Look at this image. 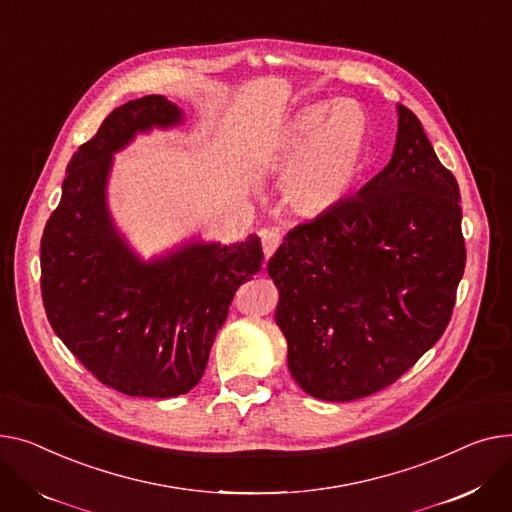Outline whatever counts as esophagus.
Listing matches in <instances>:
<instances>
[{"mask_svg": "<svg viewBox=\"0 0 512 512\" xmlns=\"http://www.w3.org/2000/svg\"><path fill=\"white\" fill-rule=\"evenodd\" d=\"M260 239H262V254H264V260H268L270 256H273L277 252V248L281 246V231L279 229H264L260 233Z\"/></svg>", "mask_w": 512, "mask_h": 512, "instance_id": "34e87169", "label": "esophagus"}]
</instances>
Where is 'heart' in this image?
Wrapping results in <instances>:
<instances>
[{"mask_svg": "<svg viewBox=\"0 0 512 512\" xmlns=\"http://www.w3.org/2000/svg\"><path fill=\"white\" fill-rule=\"evenodd\" d=\"M368 136V115L353 99L295 113L285 134L291 157L279 175V190L295 213H328L351 194L362 173Z\"/></svg>", "mask_w": 512, "mask_h": 512, "instance_id": "b5f03b06", "label": "heart"}]
</instances>
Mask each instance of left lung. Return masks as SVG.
<instances>
[{
  "label": "left lung",
  "instance_id": "left-lung-1",
  "mask_svg": "<svg viewBox=\"0 0 512 512\" xmlns=\"http://www.w3.org/2000/svg\"><path fill=\"white\" fill-rule=\"evenodd\" d=\"M390 163L293 227L268 275L287 366L308 395L355 401L393 384L444 333L465 270L461 194L422 122L397 105Z\"/></svg>",
  "mask_w": 512,
  "mask_h": 512
}]
</instances>
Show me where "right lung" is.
Listing matches in <instances>:
<instances>
[{
	"mask_svg": "<svg viewBox=\"0 0 512 512\" xmlns=\"http://www.w3.org/2000/svg\"><path fill=\"white\" fill-rule=\"evenodd\" d=\"M186 124L163 95L113 109L66 169L41 239V291L55 335L103 384L171 399L200 382L237 287L262 266L256 235H200L144 258L109 208L113 157L138 136Z\"/></svg>",
	"mask_w": 512,
	"mask_h": 512,
	"instance_id": "1",
	"label": "right lung"
}]
</instances>
